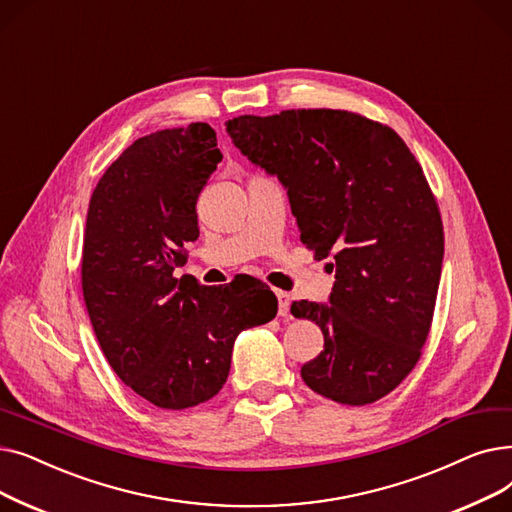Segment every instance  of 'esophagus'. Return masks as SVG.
Segmentation results:
<instances>
[{"mask_svg":"<svg viewBox=\"0 0 512 512\" xmlns=\"http://www.w3.org/2000/svg\"><path fill=\"white\" fill-rule=\"evenodd\" d=\"M275 296L279 300V316H287L289 306H291V296L287 294V291H281V289H275Z\"/></svg>","mask_w":512,"mask_h":512,"instance_id":"1","label":"esophagus"}]
</instances>
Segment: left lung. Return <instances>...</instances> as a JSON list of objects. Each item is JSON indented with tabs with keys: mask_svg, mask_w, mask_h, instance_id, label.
Returning <instances> with one entry per match:
<instances>
[{
	"mask_svg": "<svg viewBox=\"0 0 512 512\" xmlns=\"http://www.w3.org/2000/svg\"><path fill=\"white\" fill-rule=\"evenodd\" d=\"M225 127L283 183L306 248L333 258L331 304H291L325 337L302 379L339 404L377 402L419 362L442 275V216L421 164L394 129L348 110L246 114Z\"/></svg>",
	"mask_w": 512,
	"mask_h": 512,
	"instance_id": "obj_1",
	"label": "left lung"
}]
</instances>
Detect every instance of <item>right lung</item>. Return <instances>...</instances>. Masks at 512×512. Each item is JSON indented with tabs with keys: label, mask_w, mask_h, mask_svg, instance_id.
I'll list each match as a JSON object with an SVG mask.
<instances>
[{
	"label": "right lung",
	"mask_w": 512,
	"mask_h": 512,
	"mask_svg": "<svg viewBox=\"0 0 512 512\" xmlns=\"http://www.w3.org/2000/svg\"><path fill=\"white\" fill-rule=\"evenodd\" d=\"M223 160L206 123L139 137L91 193L83 298L97 342L133 392L166 410L221 392L235 337L277 314L260 281L206 287L173 277L200 235L196 204Z\"/></svg>",
	"instance_id": "right-lung-1"
}]
</instances>
